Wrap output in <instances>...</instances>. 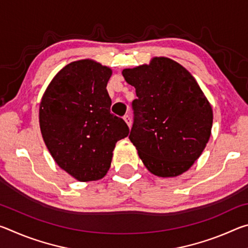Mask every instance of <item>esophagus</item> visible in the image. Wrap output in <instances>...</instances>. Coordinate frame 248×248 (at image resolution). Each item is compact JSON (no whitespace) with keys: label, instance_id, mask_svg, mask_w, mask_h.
<instances>
[{"label":"esophagus","instance_id":"esophagus-1","mask_svg":"<svg viewBox=\"0 0 248 248\" xmlns=\"http://www.w3.org/2000/svg\"><path fill=\"white\" fill-rule=\"evenodd\" d=\"M124 120L125 121V124H127L129 125V128H131L132 121H131V118H130V116H129V115H125V116L124 117Z\"/></svg>","mask_w":248,"mask_h":248}]
</instances>
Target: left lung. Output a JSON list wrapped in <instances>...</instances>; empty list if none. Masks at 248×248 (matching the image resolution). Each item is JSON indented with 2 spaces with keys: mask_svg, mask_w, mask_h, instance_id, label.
Masks as SVG:
<instances>
[{
  "mask_svg": "<svg viewBox=\"0 0 248 248\" xmlns=\"http://www.w3.org/2000/svg\"><path fill=\"white\" fill-rule=\"evenodd\" d=\"M134 86V123L129 139L150 173L176 177L202 154L211 136L213 111L189 71L166 57L123 70Z\"/></svg>",
  "mask_w": 248,
  "mask_h": 248,
  "instance_id": "obj_1",
  "label": "left lung"
}]
</instances>
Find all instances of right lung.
Here are the masks:
<instances>
[{
  "instance_id": "1",
  "label": "right lung",
  "mask_w": 248,
  "mask_h": 248,
  "mask_svg": "<svg viewBox=\"0 0 248 248\" xmlns=\"http://www.w3.org/2000/svg\"><path fill=\"white\" fill-rule=\"evenodd\" d=\"M111 74L92 59L71 62L54 75L39 104L46 146L58 166L78 182L102 179L116 143L129 134L127 124L110 114L106 87Z\"/></svg>"
}]
</instances>
